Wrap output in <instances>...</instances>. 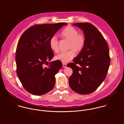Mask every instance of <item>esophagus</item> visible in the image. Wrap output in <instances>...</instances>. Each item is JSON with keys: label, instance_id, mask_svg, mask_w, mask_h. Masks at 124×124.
Masks as SVG:
<instances>
[{"label": "esophagus", "instance_id": "1", "mask_svg": "<svg viewBox=\"0 0 124 124\" xmlns=\"http://www.w3.org/2000/svg\"><path fill=\"white\" fill-rule=\"evenodd\" d=\"M62 66L64 68H66L67 67V64L66 63H62Z\"/></svg>", "mask_w": 124, "mask_h": 124}]
</instances>
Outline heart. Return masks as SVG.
Wrapping results in <instances>:
<instances>
[{
    "label": "heart",
    "mask_w": 124,
    "mask_h": 124,
    "mask_svg": "<svg viewBox=\"0 0 124 124\" xmlns=\"http://www.w3.org/2000/svg\"><path fill=\"white\" fill-rule=\"evenodd\" d=\"M78 32L77 29L71 26H67L61 32V36L69 41L68 50H69L57 55L55 56L56 60L63 63H66L72 59L75 55V52L78 53L83 50L85 44L86 38L84 34ZM49 45L51 49L54 53H57L59 52V40L56 36L51 37Z\"/></svg>",
    "instance_id": "b5f03b06"
}]
</instances>
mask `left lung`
I'll use <instances>...</instances> for the list:
<instances>
[{"mask_svg":"<svg viewBox=\"0 0 124 124\" xmlns=\"http://www.w3.org/2000/svg\"><path fill=\"white\" fill-rule=\"evenodd\" d=\"M84 31L86 42L83 50L67 64L72 70L69 85L75 92L87 94L95 91L106 77L110 63L108 45L102 33L92 24H73ZM78 64L79 66H77Z\"/></svg>","mask_w":124,"mask_h":124,"instance_id":"obj_1","label":"left lung"}]
</instances>
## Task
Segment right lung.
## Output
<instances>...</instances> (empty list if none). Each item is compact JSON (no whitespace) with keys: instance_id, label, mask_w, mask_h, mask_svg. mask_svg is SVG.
Listing matches in <instances>:
<instances>
[{"instance_id":"1","label":"right lung","mask_w":124,"mask_h":124,"mask_svg":"<svg viewBox=\"0 0 124 124\" xmlns=\"http://www.w3.org/2000/svg\"><path fill=\"white\" fill-rule=\"evenodd\" d=\"M67 24L35 25L20 37L16 51V71L24 88L30 93L41 95L53 88L55 75L62 67V62L58 60L48 62L54 56L49 41L58 30Z\"/></svg>"}]
</instances>
